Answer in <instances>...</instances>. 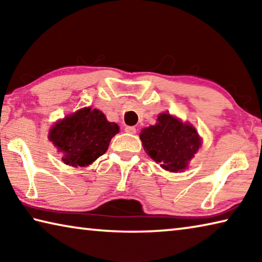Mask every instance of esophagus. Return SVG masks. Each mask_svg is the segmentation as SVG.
Listing matches in <instances>:
<instances>
[{"label": "esophagus", "mask_w": 262, "mask_h": 262, "mask_svg": "<svg viewBox=\"0 0 262 262\" xmlns=\"http://www.w3.org/2000/svg\"><path fill=\"white\" fill-rule=\"evenodd\" d=\"M125 132L126 133H129V134H135L136 133V128L134 126H127L125 128Z\"/></svg>", "instance_id": "esophagus-1"}]
</instances>
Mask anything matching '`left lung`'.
I'll use <instances>...</instances> for the list:
<instances>
[{"label":"left lung","mask_w":262,"mask_h":262,"mask_svg":"<svg viewBox=\"0 0 262 262\" xmlns=\"http://www.w3.org/2000/svg\"><path fill=\"white\" fill-rule=\"evenodd\" d=\"M140 139L144 151L170 172L184 171L202 144L192 125L168 113H161L156 125L143 128Z\"/></svg>","instance_id":"obj_1"}]
</instances>
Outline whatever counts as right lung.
<instances>
[{"mask_svg":"<svg viewBox=\"0 0 262 262\" xmlns=\"http://www.w3.org/2000/svg\"><path fill=\"white\" fill-rule=\"evenodd\" d=\"M119 126L110 122L99 110L84 107L57 121L48 139L62 152L67 165L88 166L106 152Z\"/></svg>","mask_w":262,"mask_h":262,"instance_id":"add662e5","label":"right lung"}]
</instances>
